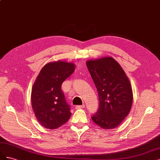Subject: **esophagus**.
<instances>
[{
  "label": "esophagus",
  "instance_id": "34e87169",
  "mask_svg": "<svg viewBox=\"0 0 160 160\" xmlns=\"http://www.w3.org/2000/svg\"><path fill=\"white\" fill-rule=\"evenodd\" d=\"M85 107L84 104H82V105H77L76 106L75 108L76 109H82V108H84Z\"/></svg>",
  "mask_w": 160,
  "mask_h": 160
}]
</instances>
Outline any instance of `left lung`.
<instances>
[{
    "instance_id": "1",
    "label": "left lung",
    "mask_w": 160,
    "mask_h": 160,
    "mask_svg": "<svg viewBox=\"0 0 160 160\" xmlns=\"http://www.w3.org/2000/svg\"><path fill=\"white\" fill-rule=\"evenodd\" d=\"M98 93L99 108L92 116L102 128H115L130 112L133 94L130 82L120 65L111 57L86 62Z\"/></svg>"
}]
</instances>
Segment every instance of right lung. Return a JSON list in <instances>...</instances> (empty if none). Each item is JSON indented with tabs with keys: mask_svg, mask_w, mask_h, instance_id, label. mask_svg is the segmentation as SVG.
<instances>
[{
	"mask_svg": "<svg viewBox=\"0 0 160 160\" xmlns=\"http://www.w3.org/2000/svg\"><path fill=\"white\" fill-rule=\"evenodd\" d=\"M74 69L72 63L58 61L46 64L40 70L32 87L31 103L36 117L44 128L56 129L70 118V106L61 86Z\"/></svg>",
	"mask_w": 160,
	"mask_h": 160,
	"instance_id": "right-lung-1",
	"label": "right lung"
}]
</instances>
